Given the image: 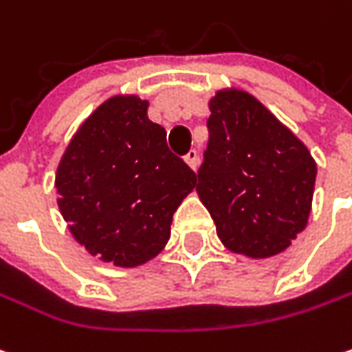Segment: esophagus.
Segmentation results:
<instances>
[{"label": "esophagus", "mask_w": 352, "mask_h": 352, "mask_svg": "<svg viewBox=\"0 0 352 352\" xmlns=\"http://www.w3.org/2000/svg\"><path fill=\"white\" fill-rule=\"evenodd\" d=\"M185 163L191 167L192 171H197V167H199V153H197L195 149H191V151L185 155Z\"/></svg>", "instance_id": "esophagus-1"}]
</instances>
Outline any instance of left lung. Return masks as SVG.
I'll list each match as a JSON object with an SVG mask.
<instances>
[{"label": "left lung", "instance_id": "8db88e82", "mask_svg": "<svg viewBox=\"0 0 352 352\" xmlns=\"http://www.w3.org/2000/svg\"><path fill=\"white\" fill-rule=\"evenodd\" d=\"M208 110L210 135L197 195L221 242L256 260L287 250L311 214V151L246 90H217Z\"/></svg>", "mask_w": 352, "mask_h": 352}]
</instances>
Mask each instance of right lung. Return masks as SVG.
Masks as SVG:
<instances>
[{"label": "right lung", "mask_w": 352, "mask_h": 352, "mask_svg": "<svg viewBox=\"0 0 352 352\" xmlns=\"http://www.w3.org/2000/svg\"><path fill=\"white\" fill-rule=\"evenodd\" d=\"M147 108L135 94L104 100L72 135L54 175L70 234L120 267L142 266L165 248L173 212L197 183Z\"/></svg>", "instance_id": "obj_1"}]
</instances>
